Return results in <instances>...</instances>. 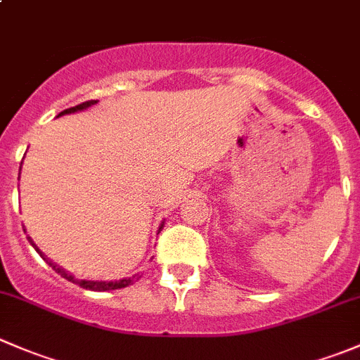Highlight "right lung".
<instances>
[{"label":"right lung","instance_id":"add662e5","mask_svg":"<svg viewBox=\"0 0 360 360\" xmlns=\"http://www.w3.org/2000/svg\"><path fill=\"white\" fill-rule=\"evenodd\" d=\"M97 103H99V101H86V103L78 104V106L69 108V110L60 111L57 116L71 115V112H76V111H83V110H86V108L94 106V104H97ZM20 169H22V163H20ZM162 228H163V224H160V230H162ZM24 233H25V228H24ZM27 240L31 242V245L36 249V252H38L39 256H41L43 259L46 261V263H49V266H52V270H56L57 274L60 275V277H64L69 282H75V284H78L79 288H83V289H90V291H112V289L127 288V285H130V284H134V282H136V281H139V275H134V277H123V278H120V281H89V278H83V281H82V278H76L75 275L69 274V271L64 270L63 266H59V264L53 263L52 259H49V257H46L45 254H43L41 250H39L38 245H36L34 242H32L31 237H27Z\"/></svg>","mask_w":360,"mask_h":360}]
</instances>
